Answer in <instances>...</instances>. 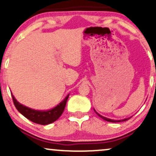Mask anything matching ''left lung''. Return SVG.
<instances>
[{"mask_svg": "<svg viewBox=\"0 0 156 156\" xmlns=\"http://www.w3.org/2000/svg\"><path fill=\"white\" fill-rule=\"evenodd\" d=\"M94 111H95V112H96V113L97 114V115H98L99 117L100 118H102V119H104L105 121H109V122H112V123H116V122H122V121H127V120H129V119H130V118H127V119H123V120H112V119H108V118H105V117H104V116H102V115H101L100 114H99L98 112H96V110H94Z\"/></svg>", "mask_w": 156, "mask_h": 156, "instance_id": "8db88e82", "label": "left lung"}]
</instances>
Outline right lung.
Wrapping results in <instances>:
<instances>
[{
  "mask_svg": "<svg viewBox=\"0 0 156 156\" xmlns=\"http://www.w3.org/2000/svg\"><path fill=\"white\" fill-rule=\"evenodd\" d=\"M69 94L59 105L48 110H37L27 108L17 102L12 94V96L15 107L22 115L35 123H38L41 125H47L57 121L62 114L65 105H66L67 99L69 97Z\"/></svg>",
  "mask_w": 156,
  "mask_h": 156,
  "instance_id": "right-lung-1",
  "label": "right lung"
}]
</instances>
